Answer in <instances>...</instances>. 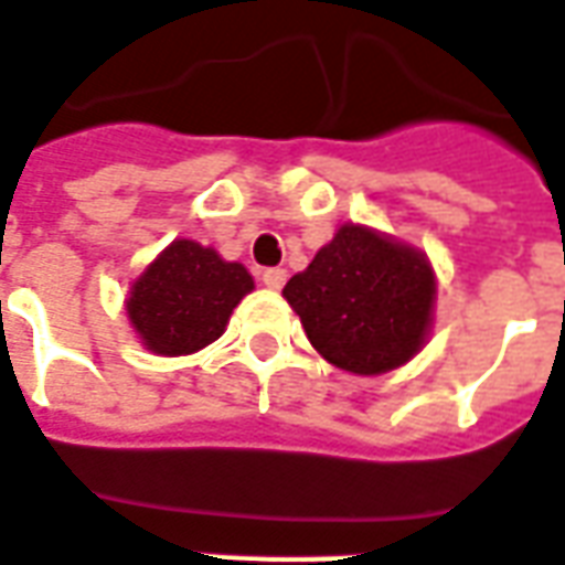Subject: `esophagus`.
I'll return each mask as SVG.
<instances>
[{
  "label": "esophagus",
  "mask_w": 565,
  "mask_h": 565,
  "mask_svg": "<svg viewBox=\"0 0 565 565\" xmlns=\"http://www.w3.org/2000/svg\"><path fill=\"white\" fill-rule=\"evenodd\" d=\"M260 281L266 284L269 290H281L284 281H287V271H284V269H263Z\"/></svg>",
  "instance_id": "esophagus-1"
}]
</instances>
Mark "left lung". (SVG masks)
<instances>
[{"instance_id": "left-lung-1", "label": "left lung", "mask_w": 565, "mask_h": 565, "mask_svg": "<svg viewBox=\"0 0 565 565\" xmlns=\"http://www.w3.org/2000/svg\"><path fill=\"white\" fill-rule=\"evenodd\" d=\"M284 296L320 356L353 374H383L425 344L434 271L419 250L344 224Z\"/></svg>"}]
</instances>
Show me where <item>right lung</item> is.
Wrapping results in <instances>:
<instances>
[{
	"mask_svg": "<svg viewBox=\"0 0 565 565\" xmlns=\"http://www.w3.org/2000/svg\"><path fill=\"white\" fill-rule=\"evenodd\" d=\"M250 290L254 281L242 263L177 239L134 281L128 317L152 353L185 356L224 332L233 308Z\"/></svg>",
	"mask_w": 565,
	"mask_h": 565,
	"instance_id": "1",
	"label": "right lung"
}]
</instances>
